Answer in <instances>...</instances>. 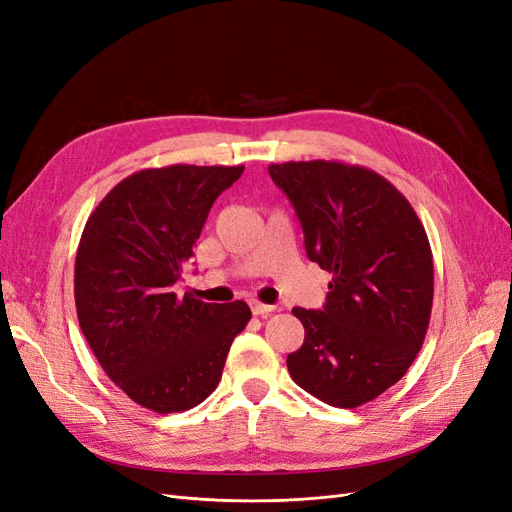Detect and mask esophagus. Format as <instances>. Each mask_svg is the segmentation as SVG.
Here are the masks:
<instances>
[{"instance_id":"obj_1","label":"esophagus","mask_w":512,"mask_h":512,"mask_svg":"<svg viewBox=\"0 0 512 512\" xmlns=\"http://www.w3.org/2000/svg\"><path fill=\"white\" fill-rule=\"evenodd\" d=\"M250 307H252V314L254 316H269L273 309H275L273 305H265V303H260V301H252Z\"/></svg>"}]
</instances>
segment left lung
Listing matches in <instances>:
<instances>
[{
  "instance_id": "1",
  "label": "left lung",
  "mask_w": 512,
  "mask_h": 512,
  "mask_svg": "<svg viewBox=\"0 0 512 512\" xmlns=\"http://www.w3.org/2000/svg\"><path fill=\"white\" fill-rule=\"evenodd\" d=\"M301 222L307 258L329 271L322 309L294 307L303 346L288 371L303 391L356 408L404 378L425 342L433 258L416 211L391 181L344 162L271 164Z\"/></svg>"
}]
</instances>
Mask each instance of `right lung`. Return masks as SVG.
<instances>
[{
  "label": "right lung",
  "instance_id": "right-lung-1",
  "mask_svg": "<svg viewBox=\"0 0 512 512\" xmlns=\"http://www.w3.org/2000/svg\"><path fill=\"white\" fill-rule=\"evenodd\" d=\"M243 166L173 164L119 181L89 215L76 250L74 301L89 348L119 389L160 414L218 386L247 303H203L173 286L211 205Z\"/></svg>",
  "mask_w": 512,
  "mask_h": 512
}]
</instances>
